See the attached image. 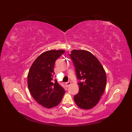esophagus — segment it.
I'll list each match as a JSON object with an SVG mask.
<instances>
[{
    "label": "esophagus",
    "mask_w": 132,
    "mask_h": 132,
    "mask_svg": "<svg viewBox=\"0 0 132 132\" xmlns=\"http://www.w3.org/2000/svg\"><path fill=\"white\" fill-rule=\"evenodd\" d=\"M71 84H72V82L71 81H68V82H67L66 83V87H69L71 85Z\"/></svg>",
    "instance_id": "34e87169"
}]
</instances>
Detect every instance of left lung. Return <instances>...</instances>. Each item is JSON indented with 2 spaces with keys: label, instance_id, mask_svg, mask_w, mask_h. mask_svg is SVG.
<instances>
[{
  "label": "left lung",
  "instance_id": "8db88e82",
  "mask_svg": "<svg viewBox=\"0 0 132 132\" xmlns=\"http://www.w3.org/2000/svg\"><path fill=\"white\" fill-rule=\"evenodd\" d=\"M75 67L79 93L74 97L79 108L88 110L95 106L103 95L106 85L105 71L100 61L88 51L73 50L70 54Z\"/></svg>",
  "mask_w": 132,
  "mask_h": 132
}]
</instances>
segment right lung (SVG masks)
Masks as SVG:
<instances>
[{"label":"right lung","mask_w":132,"mask_h":132,"mask_svg":"<svg viewBox=\"0 0 132 132\" xmlns=\"http://www.w3.org/2000/svg\"><path fill=\"white\" fill-rule=\"evenodd\" d=\"M64 52L62 50H52L40 54L34 61L28 74V87L31 95L45 108L58 105L65 93L56 80L52 82L55 61Z\"/></svg>","instance_id":"1"}]
</instances>
